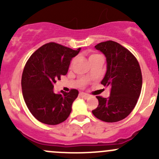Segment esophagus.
I'll use <instances>...</instances> for the list:
<instances>
[{"label":"esophagus","mask_w":159,"mask_h":159,"mask_svg":"<svg viewBox=\"0 0 159 159\" xmlns=\"http://www.w3.org/2000/svg\"><path fill=\"white\" fill-rule=\"evenodd\" d=\"M80 94H81V95L83 96V97H84V98H86H86H88V97H89V94L86 93H80Z\"/></svg>","instance_id":"obj_1"}]
</instances>
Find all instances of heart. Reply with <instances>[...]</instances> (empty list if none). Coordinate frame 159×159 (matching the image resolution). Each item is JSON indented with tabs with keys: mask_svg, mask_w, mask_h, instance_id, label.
<instances>
[{
	"mask_svg": "<svg viewBox=\"0 0 159 159\" xmlns=\"http://www.w3.org/2000/svg\"><path fill=\"white\" fill-rule=\"evenodd\" d=\"M98 56H99V55H97V54H93V55H91V56H89V59L90 60V59H93V58H96V57H98Z\"/></svg>",
	"mask_w": 159,
	"mask_h": 159,
	"instance_id": "b5f03b06",
	"label": "heart"
}]
</instances>
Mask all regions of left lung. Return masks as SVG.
<instances>
[{"mask_svg": "<svg viewBox=\"0 0 159 159\" xmlns=\"http://www.w3.org/2000/svg\"><path fill=\"white\" fill-rule=\"evenodd\" d=\"M96 49L104 54L107 72L101 84L111 87L107 98L97 96L99 104L92 111L97 118L117 122L128 117L134 108L142 86V75L134 56L114 41L100 42Z\"/></svg>", "mask_w": 159, "mask_h": 159, "instance_id": "1", "label": "left lung"}]
</instances>
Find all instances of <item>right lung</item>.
<instances>
[{
  "mask_svg": "<svg viewBox=\"0 0 159 159\" xmlns=\"http://www.w3.org/2000/svg\"><path fill=\"white\" fill-rule=\"evenodd\" d=\"M81 48L73 50L49 42L36 50L27 61L21 76V89L27 107L33 116L45 125H56L65 121L79 91H53L56 80L66 75L70 61Z\"/></svg>",
  "mask_w": 159,
  "mask_h": 159,
  "instance_id": "1",
  "label": "right lung"
}]
</instances>
